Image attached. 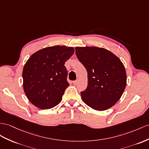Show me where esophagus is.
<instances>
[{
    "instance_id": "obj_1",
    "label": "esophagus",
    "mask_w": 149,
    "mask_h": 149,
    "mask_svg": "<svg viewBox=\"0 0 149 149\" xmlns=\"http://www.w3.org/2000/svg\"><path fill=\"white\" fill-rule=\"evenodd\" d=\"M77 82H78V81L77 80H76V81H73V84L74 85H76L77 84Z\"/></svg>"
}]
</instances>
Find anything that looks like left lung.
<instances>
[{
	"instance_id": "1",
	"label": "left lung",
	"mask_w": 149,
	"mask_h": 149,
	"mask_svg": "<svg viewBox=\"0 0 149 149\" xmlns=\"http://www.w3.org/2000/svg\"><path fill=\"white\" fill-rule=\"evenodd\" d=\"M75 53L87 72V87L81 92L83 101L97 111L112 107L120 100L127 85L123 64L105 48L76 47Z\"/></svg>"
}]
</instances>
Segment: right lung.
<instances>
[{"label": "right lung", "instance_id": "add662e5", "mask_svg": "<svg viewBox=\"0 0 149 149\" xmlns=\"http://www.w3.org/2000/svg\"><path fill=\"white\" fill-rule=\"evenodd\" d=\"M74 53V48L58 45L41 49L29 57L22 79L24 93L33 104L47 109L60 103L69 86L64 64Z\"/></svg>", "mask_w": 149, "mask_h": 149}]
</instances>
